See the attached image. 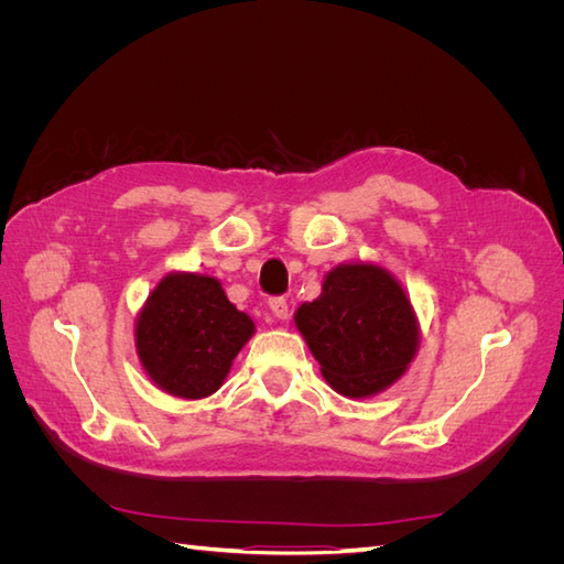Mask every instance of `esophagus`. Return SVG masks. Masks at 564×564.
Segmentation results:
<instances>
[{
  "mask_svg": "<svg viewBox=\"0 0 564 564\" xmlns=\"http://www.w3.org/2000/svg\"><path fill=\"white\" fill-rule=\"evenodd\" d=\"M270 313L275 315L278 319H286L289 317V303H286V299H282V296H275V299H270Z\"/></svg>",
  "mask_w": 564,
  "mask_h": 564,
  "instance_id": "esophagus-1",
  "label": "esophagus"
}]
</instances>
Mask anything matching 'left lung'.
I'll use <instances>...</instances> for the list:
<instances>
[{"mask_svg": "<svg viewBox=\"0 0 564 564\" xmlns=\"http://www.w3.org/2000/svg\"><path fill=\"white\" fill-rule=\"evenodd\" d=\"M296 329L319 371L346 398H369L395 383L419 350V319L402 284L381 265L340 263L322 294L301 303Z\"/></svg>", "mask_w": 564, "mask_h": 564, "instance_id": "left-lung-1", "label": "left lung"}]
</instances>
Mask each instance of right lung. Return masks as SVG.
I'll return each mask as SVG.
<instances>
[{
  "label": "right lung",
  "instance_id": "obj_1",
  "mask_svg": "<svg viewBox=\"0 0 564 564\" xmlns=\"http://www.w3.org/2000/svg\"><path fill=\"white\" fill-rule=\"evenodd\" d=\"M216 278L169 272L135 317V352L160 390L183 400L209 398L253 336Z\"/></svg>",
  "mask_w": 564,
  "mask_h": 564
}]
</instances>
